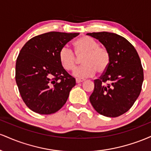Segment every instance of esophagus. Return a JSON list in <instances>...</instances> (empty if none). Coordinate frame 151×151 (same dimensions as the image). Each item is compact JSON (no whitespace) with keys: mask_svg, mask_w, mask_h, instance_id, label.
I'll list each match as a JSON object with an SVG mask.
<instances>
[{"mask_svg":"<svg viewBox=\"0 0 151 151\" xmlns=\"http://www.w3.org/2000/svg\"><path fill=\"white\" fill-rule=\"evenodd\" d=\"M84 80H85L84 79H79V78H77V79H76V82H77V84H79V83L82 82V81H84Z\"/></svg>","mask_w":151,"mask_h":151,"instance_id":"esophagus-1","label":"esophagus"}]
</instances>
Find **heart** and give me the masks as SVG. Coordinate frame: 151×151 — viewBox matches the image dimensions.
Listing matches in <instances>:
<instances>
[{"label":"heart","mask_w":151,"mask_h":151,"mask_svg":"<svg viewBox=\"0 0 151 151\" xmlns=\"http://www.w3.org/2000/svg\"><path fill=\"white\" fill-rule=\"evenodd\" d=\"M74 53L70 48L65 46L59 52V59L64 69L73 71L77 67L79 59H81L82 66L74 72V75L79 78L93 77L96 74H102L108 69L110 64V54L104 46L88 36H82L74 42Z\"/></svg>","instance_id":"1"}]
</instances>
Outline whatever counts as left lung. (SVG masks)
<instances>
[{
	"label": "left lung",
	"instance_id": "8db88e82",
	"mask_svg": "<svg viewBox=\"0 0 151 151\" xmlns=\"http://www.w3.org/2000/svg\"><path fill=\"white\" fill-rule=\"evenodd\" d=\"M110 54V64L89 97L93 109L107 117H117L127 112L141 91L143 70L135 47L126 38L108 32H89Z\"/></svg>",
	"mask_w": 151,
	"mask_h": 151
}]
</instances>
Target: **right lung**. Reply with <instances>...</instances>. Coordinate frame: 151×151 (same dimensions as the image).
Instances as JSON below:
<instances>
[{"label":"right lung","mask_w":151,"mask_h":151,"mask_svg":"<svg viewBox=\"0 0 151 151\" xmlns=\"http://www.w3.org/2000/svg\"><path fill=\"white\" fill-rule=\"evenodd\" d=\"M79 33L50 32L31 38L22 47L15 65V81L30 110L51 114L65 105L75 79L62 67L61 48Z\"/></svg>","instance_id":"add662e5"}]
</instances>
